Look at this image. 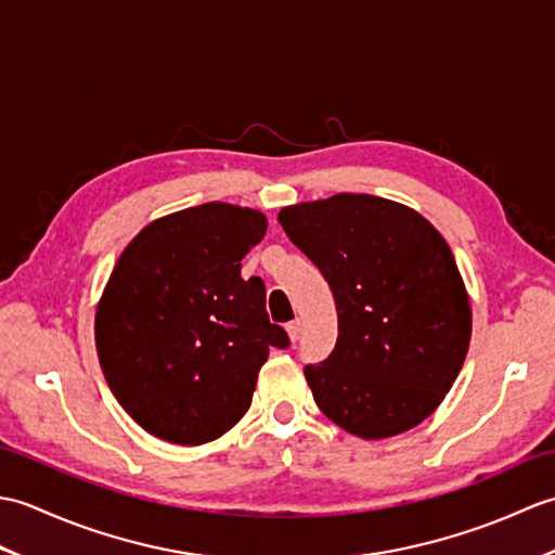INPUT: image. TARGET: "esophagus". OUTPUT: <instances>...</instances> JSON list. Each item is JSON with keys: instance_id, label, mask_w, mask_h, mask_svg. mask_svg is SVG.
Listing matches in <instances>:
<instances>
[{"instance_id": "34e87169", "label": "esophagus", "mask_w": 555, "mask_h": 555, "mask_svg": "<svg viewBox=\"0 0 555 555\" xmlns=\"http://www.w3.org/2000/svg\"><path fill=\"white\" fill-rule=\"evenodd\" d=\"M300 332H302V322L300 320H293V322L286 324V334H288V338L293 340V344H296V340L300 338Z\"/></svg>"}]
</instances>
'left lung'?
Wrapping results in <instances>:
<instances>
[{
	"label": "left lung",
	"instance_id": "1",
	"mask_svg": "<svg viewBox=\"0 0 555 555\" xmlns=\"http://www.w3.org/2000/svg\"><path fill=\"white\" fill-rule=\"evenodd\" d=\"M279 221L336 300V348L305 367L314 403L367 441L417 427L451 391L473 336L443 235L408 205L356 193L284 207Z\"/></svg>",
	"mask_w": 555,
	"mask_h": 555
}]
</instances>
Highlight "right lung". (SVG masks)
I'll use <instances>...</instances> for the list:
<instances>
[{"label": "right lung", "mask_w": 555, "mask_h": 555, "mask_svg": "<svg viewBox=\"0 0 555 555\" xmlns=\"http://www.w3.org/2000/svg\"><path fill=\"white\" fill-rule=\"evenodd\" d=\"M259 209L205 203L159 217L126 245L95 312L114 398L147 434L179 446L219 439L253 403L269 348L262 279L241 259L264 238Z\"/></svg>", "instance_id": "add662e5"}]
</instances>
